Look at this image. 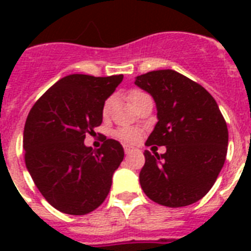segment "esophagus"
<instances>
[{
  "instance_id": "1",
  "label": "esophagus",
  "mask_w": 251,
  "mask_h": 251,
  "mask_svg": "<svg viewBox=\"0 0 251 251\" xmlns=\"http://www.w3.org/2000/svg\"><path fill=\"white\" fill-rule=\"evenodd\" d=\"M124 150H125V153H130V152H133V151H134L133 147H130V146H127V145L124 146Z\"/></svg>"
}]
</instances>
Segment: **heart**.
<instances>
[{"label": "heart", "instance_id": "obj_1", "mask_svg": "<svg viewBox=\"0 0 251 251\" xmlns=\"http://www.w3.org/2000/svg\"><path fill=\"white\" fill-rule=\"evenodd\" d=\"M142 95H145L141 91H131L129 95L130 101L134 102L138 98H141ZM112 108V99H106L104 105H102V116L108 117V114ZM113 135L120 141L125 142V143H137L141 139V131L137 127H131V126H125V127H118L113 131Z\"/></svg>", "mask_w": 251, "mask_h": 251}]
</instances>
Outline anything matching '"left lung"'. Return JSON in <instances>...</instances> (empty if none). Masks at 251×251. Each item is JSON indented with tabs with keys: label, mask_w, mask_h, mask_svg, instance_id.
<instances>
[{
	"label": "left lung",
	"mask_w": 251,
	"mask_h": 251,
	"mask_svg": "<svg viewBox=\"0 0 251 251\" xmlns=\"http://www.w3.org/2000/svg\"><path fill=\"white\" fill-rule=\"evenodd\" d=\"M156 102L157 124L146 146H165L163 155L146 150L139 173L145 194L167 207L198 202L214 186L228 150V127L215 99L175 70L135 78Z\"/></svg>",
	"instance_id": "8db88e82"
}]
</instances>
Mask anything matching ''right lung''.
Returning a JSON list of instances; mask_svg holds the SVG:
<instances>
[{
  "mask_svg": "<svg viewBox=\"0 0 251 251\" xmlns=\"http://www.w3.org/2000/svg\"><path fill=\"white\" fill-rule=\"evenodd\" d=\"M124 75L72 74L53 84L25 120L23 149L27 171L56 210L86 215L109 193L114 171L124 160L120 142L105 139L99 150L84 145L101 125L102 105Z\"/></svg>",
  "mask_w": 251,
  "mask_h": 251,
  "instance_id": "obj_1",
  "label": "right lung"
}]
</instances>
